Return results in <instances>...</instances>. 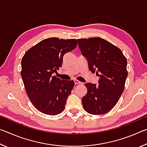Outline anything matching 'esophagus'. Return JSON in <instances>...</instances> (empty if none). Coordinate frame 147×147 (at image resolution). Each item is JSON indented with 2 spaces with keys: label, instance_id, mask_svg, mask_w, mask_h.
Wrapping results in <instances>:
<instances>
[{
  "label": "esophagus",
  "instance_id": "1",
  "mask_svg": "<svg viewBox=\"0 0 147 147\" xmlns=\"http://www.w3.org/2000/svg\"><path fill=\"white\" fill-rule=\"evenodd\" d=\"M74 84H75L76 85H78V84H82V83L81 82L77 80H74Z\"/></svg>",
  "mask_w": 147,
  "mask_h": 147
}]
</instances>
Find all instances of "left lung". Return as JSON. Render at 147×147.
<instances>
[{
  "instance_id": "obj_1",
  "label": "left lung",
  "mask_w": 147,
  "mask_h": 147,
  "mask_svg": "<svg viewBox=\"0 0 147 147\" xmlns=\"http://www.w3.org/2000/svg\"><path fill=\"white\" fill-rule=\"evenodd\" d=\"M78 46L88 59L89 69L99 76L98 86L86 83L88 92L83 107L92 115H102L113 109L124 89L127 60L118 47L100 38L80 39Z\"/></svg>"
}]
</instances>
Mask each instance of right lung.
I'll use <instances>...</instances> for the list:
<instances>
[{
    "label": "right lung",
    "instance_id": "right-lung-1",
    "mask_svg": "<svg viewBox=\"0 0 147 147\" xmlns=\"http://www.w3.org/2000/svg\"><path fill=\"white\" fill-rule=\"evenodd\" d=\"M75 39H45L30 49L21 60V77L28 98L40 112L49 115L61 113L73 89V80L53 76L66 53L76 48Z\"/></svg>",
    "mask_w": 147,
    "mask_h": 147
}]
</instances>
